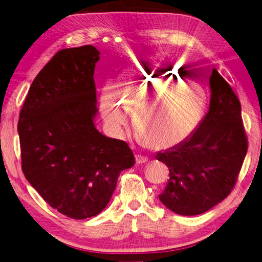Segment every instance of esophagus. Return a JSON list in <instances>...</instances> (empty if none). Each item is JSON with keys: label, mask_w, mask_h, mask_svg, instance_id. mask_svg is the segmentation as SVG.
Listing matches in <instances>:
<instances>
[{"label": "esophagus", "mask_w": 262, "mask_h": 262, "mask_svg": "<svg viewBox=\"0 0 262 262\" xmlns=\"http://www.w3.org/2000/svg\"><path fill=\"white\" fill-rule=\"evenodd\" d=\"M136 162L138 164H145V163L148 162V157L144 156V155H136Z\"/></svg>", "instance_id": "obj_1"}]
</instances>
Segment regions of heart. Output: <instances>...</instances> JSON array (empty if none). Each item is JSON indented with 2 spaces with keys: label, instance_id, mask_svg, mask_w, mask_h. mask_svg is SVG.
Wrapping results in <instances>:
<instances>
[{
  "label": "heart",
  "instance_id": "obj_1",
  "mask_svg": "<svg viewBox=\"0 0 262 262\" xmlns=\"http://www.w3.org/2000/svg\"><path fill=\"white\" fill-rule=\"evenodd\" d=\"M100 96L102 116L120 131L133 114V130L142 144L154 149L180 145L194 133L206 110V96L187 78L167 70H127Z\"/></svg>",
  "mask_w": 262,
  "mask_h": 262
}]
</instances>
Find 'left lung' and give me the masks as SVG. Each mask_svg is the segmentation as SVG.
<instances>
[{"mask_svg": "<svg viewBox=\"0 0 262 262\" xmlns=\"http://www.w3.org/2000/svg\"><path fill=\"white\" fill-rule=\"evenodd\" d=\"M210 89V110L199 127L180 145L156 155L170 171L160 201L181 215L204 213L224 201L248 151L241 102L214 68Z\"/></svg>", "mask_w": 262, "mask_h": 262, "instance_id": "obj_1", "label": "left lung"}]
</instances>
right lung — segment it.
Returning a JSON list of instances; mask_svg holds the SVG:
<instances>
[{
	"instance_id": "1",
	"label": "right lung",
	"mask_w": 262,
	"mask_h": 262,
	"mask_svg": "<svg viewBox=\"0 0 262 262\" xmlns=\"http://www.w3.org/2000/svg\"><path fill=\"white\" fill-rule=\"evenodd\" d=\"M99 54L93 46L58 51L34 78L18 121L25 177L51 208L77 220L99 214L135 164L129 145L93 122Z\"/></svg>"
}]
</instances>
